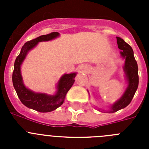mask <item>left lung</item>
<instances>
[{
    "label": "left lung",
    "instance_id": "obj_1",
    "mask_svg": "<svg viewBox=\"0 0 149 149\" xmlns=\"http://www.w3.org/2000/svg\"><path fill=\"white\" fill-rule=\"evenodd\" d=\"M118 48L121 50L120 55L122 58L125 60L123 70L125 72V77L127 82V87L123 95L118 101L109 107L107 110L98 108V110H105L107 113H115L118 110L123 109L131 103V100L136 93L139 84L138 76V65L134 56L132 48L125 42L122 38L116 37ZM88 91V90H87ZM89 93V91H88Z\"/></svg>",
    "mask_w": 149,
    "mask_h": 149
}]
</instances>
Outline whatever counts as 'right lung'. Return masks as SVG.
I'll return each instance as SVG.
<instances>
[{
	"mask_svg": "<svg viewBox=\"0 0 149 149\" xmlns=\"http://www.w3.org/2000/svg\"><path fill=\"white\" fill-rule=\"evenodd\" d=\"M58 36H60L59 33L53 32L47 35L40 36L26 42L22 48L20 54L17 56L14 63L13 84L18 98L24 106L40 113L53 111L63 104L67 93L74 82L77 72L63 74L56 83V93L54 95H48L44 93H36L26 87L24 84L21 66L29 51L33 49L39 42L51 41Z\"/></svg>",
	"mask_w": 149,
	"mask_h": 149,
	"instance_id": "right-lung-1",
	"label": "right lung"
}]
</instances>
